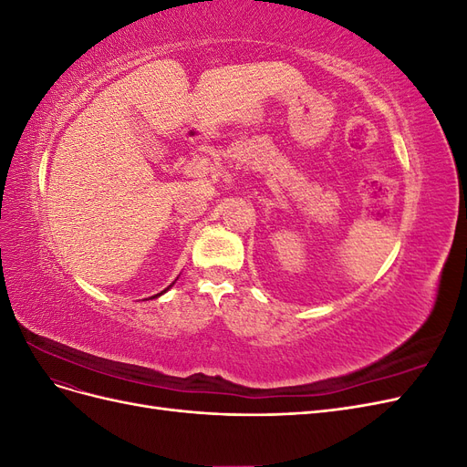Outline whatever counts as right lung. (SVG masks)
Instances as JSON below:
<instances>
[{
	"label": "right lung",
	"instance_id": "right-lung-1",
	"mask_svg": "<svg viewBox=\"0 0 467 467\" xmlns=\"http://www.w3.org/2000/svg\"><path fill=\"white\" fill-rule=\"evenodd\" d=\"M175 280H177V278H175ZM173 285H175V282H171V285H169V286H167V288H165V290H161V292H160V294H155V296H151V298H160V296H161V294H165V292H167V290H169V288H171V286H173Z\"/></svg>",
	"mask_w": 467,
	"mask_h": 467
}]
</instances>
